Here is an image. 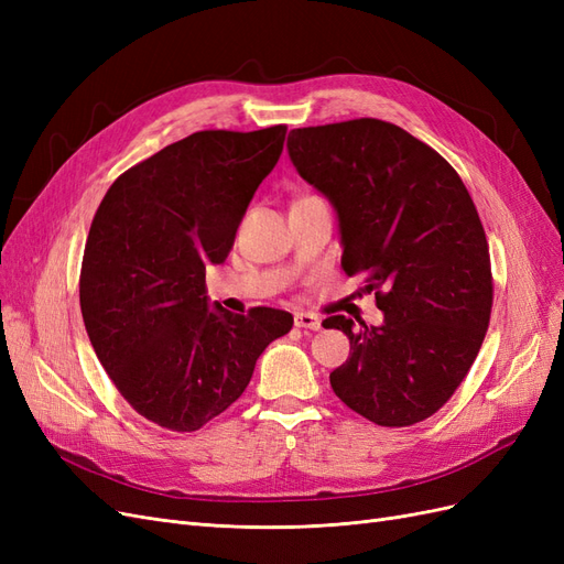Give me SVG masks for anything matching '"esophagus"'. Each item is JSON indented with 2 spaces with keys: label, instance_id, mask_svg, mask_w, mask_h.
Segmentation results:
<instances>
[{
  "label": "esophagus",
  "instance_id": "esophagus-1",
  "mask_svg": "<svg viewBox=\"0 0 564 564\" xmlns=\"http://www.w3.org/2000/svg\"><path fill=\"white\" fill-rule=\"evenodd\" d=\"M294 322H296V327L313 329V332H317L322 327V319L317 315H313V313H296Z\"/></svg>",
  "mask_w": 564,
  "mask_h": 564
}]
</instances>
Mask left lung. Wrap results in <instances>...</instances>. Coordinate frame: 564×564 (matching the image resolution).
<instances>
[{
	"label": "left lung",
	"instance_id": "obj_1",
	"mask_svg": "<svg viewBox=\"0 0 564 564\" xmlns=\"http://www.w3.org/2000/svg\"><path fill=\"white\" fill-rule=\"evenodd\" d=\"M299 174L332 199L346 275H362L386 319L352 329L329 373L336 398L386 429L433 416L466 379L485 340L494 280L482 220L454 166L383 119L303 127L289 133Z\"/></svg>",
	"mask_w": 564,
	"mask_h": 564
}]
</instances>
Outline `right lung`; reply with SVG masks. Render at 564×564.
<instances>
[{"instance_id": "obj_1", "label": "right lung", "mask_w": 564, "mask_h": 564, "mask_svg": "<svg viewBox=\"0 0 564 564\" xmlns=\"http://www.w3.org/2000/svg\"><path fill=\"white\" fill-rule=\"evenodd\" d=\"M284 135V124L197 131L117 176L91 220L84 327L122 398L166 431L193 433L224 414L294 324L275 308L209 311L204 296L207 265L226 261Z\"/></svg>"}]
</instances>
